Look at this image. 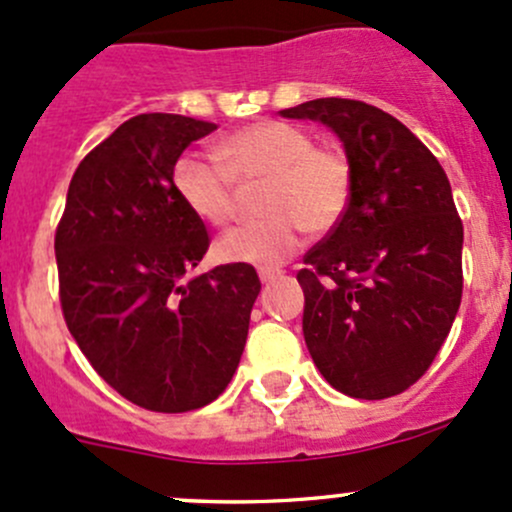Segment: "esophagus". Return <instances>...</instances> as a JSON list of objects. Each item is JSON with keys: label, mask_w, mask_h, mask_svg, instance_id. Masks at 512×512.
<instances>
[{"label": "esophagus", "mask_w": 512, "mask_h": 512, "mask_svg": "<svg viewBox=\"0 0 512 512\" xmlns=\"http://www.w3.org/2000/svg\"><path fill=\"white\" fill-rule=\"evenodd\" d=\"M257 275H260L262 285H270V282H275L277 277H282V270H260Z\"/></svg>", "instance_id": "obj_1"}]
</instances>
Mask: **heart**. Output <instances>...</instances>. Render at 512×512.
Segmentation results:
<instances>
[{
  "instance_id": "b5f03b06",
  "label": "heart",
  "mask_w": 512,
  "mask_h": 512,
  "mask_svg": "<svg viewBox=\"0 0 512 512\" xmlns=\"http://www.w3.org/2000/svg\"><path fill=\"white\" fill-rule=\"evenodd\" d=\"M220 165L180 156L173 188L185 208L205 225L232 223L240 190L257 188L260 223L230 230L218 240V257L260 270L285 265L302 247L304 230L327 235L344 220L354 195V168L337 146H317L302 126L257 121L218 143Z\"/></svg>"
}]
</instances>
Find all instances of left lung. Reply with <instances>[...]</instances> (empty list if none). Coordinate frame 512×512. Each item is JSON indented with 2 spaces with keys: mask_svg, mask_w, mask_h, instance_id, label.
Instances as JSON below:
<instances>
[{
  "mask_svg": "<svg viewBox=\"0 0 512 512\" xmlns=\"http://www.w3.org/2000/svg\"><path fill=\"white\" fill-rule=\"evenodd\" d=\"M287 118L322 121L354 168L344 220L304 255V342L324 379L389 399L428 371L463 294V223L438 158L391 113L314 98Z\"/></svg>",
  "mask_w": 512,
  "mask_h": 512,
  "instance_id": "obj_1",
  "label": "left lung"
}]
</instances>
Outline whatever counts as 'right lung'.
Here are the masks:
<instances>
[{
    "label": "right lung",
    "instance_id": "obj_1",
    "mask_svg": "<svg viewBox=\"0 0 512 512\" xmlns=\"http://www.w3.org/2000/svg\"><path fill=\"white\" fill-rule=\"evenodd\" d=\"M215 128L178 113L128 118L81 160L56 225L71 337L111 389L160 414L223 394L260 294L252 265L185 277L210 235L175 193L173 165Z\"/></svg>",
    "mask_w": 512,
    "mask_h": 512
}]
</instances>
